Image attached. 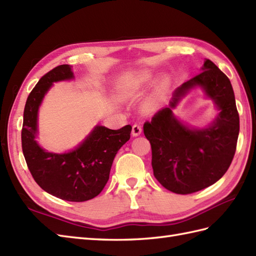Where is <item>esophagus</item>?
Listing matches in <instances>:
<instances>
[{
	"instance_id": "1",
	"label": "esophagus",
	"mask_w": 256,
	"mask_h": 256,
	"mask_svg": "<svg viewBox=\"0 0 256 256\" xmlns=\"http://www.w3.org/2000/svg\"><path fill=\"white\" fill-rule=\"evenodd\" d=\"M142 132V127L140 124H134L132 126V136H140Z\"/></svg>"
}]
</instances>
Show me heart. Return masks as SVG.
Segmentation results:
<instances>
[{"label":"heart","instance_id":"obj_1","mask_svg":"<svg viewBox=\"0 0 256 256\" xmlns=\"http://www.w3.org/2000/svg\"><path fill=\"white\" fill-rule=\"evenodd\" d=\"M150 78V74L148 72H143L141 74H139V76H136L132 79V86L134 88H139L140 86H142L143 84L146 82V81H148ZM167 86V81H164L163 84H162L160 86V91L158 93V94H155L150 101L148 102L146 104V108L148 110H154L155 108L158 106V103H160V100L162 98V94H163V91L166 89Z\"/></svg>","mask_w":256,"mask_h":256}]
</instances>
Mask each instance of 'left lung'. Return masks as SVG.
<instances>
[{"instance_id":"obj_1","label":"left lung","mask_w":256,"mask_h":256,"mask_svg":"<svg viewBox=\"0 0 256 256\" xmlns=\"http://www.w3.org/2000/svg\"><path fill=\"white\" fill-rule=\"evenodd\" d=\"M202 70L175 91L170 108L160 110L143 124L151 143L154 177L177 194H190L220 180L232 164L238 141L239 114L230 80L210 60H204ZM194 86H201L221 110L204 130L184 126L171 110Z\"/></svg>"}]
</instances>
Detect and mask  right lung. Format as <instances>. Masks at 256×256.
<instances>
[{
    "mask_svg": "<svg viewBox=\"0 0 256 256\" xmlns=\"http://www.w3.org/2000/svg\"><path fill=\"white\" fill-rule=\"evenodd\" d=\"M74 78L70 65L46 72L28 96L24 110L22 146L34 182L50 194L70 202H84L98 196L110 178L112 164L132 127L118 130L96 126L84 141L63 154L46 152L34 140L38 134V110L53 82Z\"/></svg>",
    "mask_w": 256,
    "mask_h": 256,
    "instance_id": "1",
    "label": "right lung"
}]
</instances>
